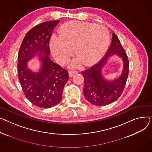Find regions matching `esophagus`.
<instances>
[{
	"instance_id": "1",
	"label": "esophagus",
	"mask_w": 152,
	"mask_h": 152,
	"mask_svg": "<svg viewBox=\"0 0 152 152\" xmlns=\"http://www.w3.org/2000/svg\"><path fill=\"white\" fill-rule=\"evenodd\" d=\"M77 73H78V72H77V71H70V72H69V77H72L74 75L77 74Z\"/></svg>"
}]
</instances>
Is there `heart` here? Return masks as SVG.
Here are the masks:
<instances>
[{"label":"heart","mask_w":152,"mask_h":152,"mask_svg":"<svg viewBox=\"0 0 152 152\" xmlns=\"http://www.w3.org/2000/svg\"><path fill=\"white\" fill-rule=\"evenodd\" d=\"M109 40V32L104 26L93 23L74 21L62 26L61 36L53 35L50 48L55 59L63 64L73 54L77 55L70 63V68L81 66L83 62L90 65L104 53Z\"/></svg>","instance_id":"heart-1"}]
</instances>
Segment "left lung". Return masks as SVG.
Wrapping results in <instances>:
<instances>
[{
    "label": "left lung",
    "mask_w": 152,
    "mask_h": 152,
    "mask_svg": "<svg viewBox=\"0 0 152 152\" xmlns=\"http://www.w3.org/2000/svg\"><path fill=\"white\" fill-rule=\"evenodd\" d=\"M116 54L123 61L124 67L121 75L110 80L102 75L103 66L108 59ZM129 73V61L124 50L117 35L113 32L112 42L104 58L98 63L82 72L85 86L83 94L85 99L96 105H109L117 100L125 86Z\"/></svg>",
    "instance_id": "1"
}]
</instances>
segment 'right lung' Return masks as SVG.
Masks as SVG:
<instances>
[{
	"label": "right lung",
	"instance_id": "1",
	"mask_svg": "<svg viewBox=\"0 0 152 152\" xmlns=\"http://www.w3.org/2000/svg\"><path fill=\"white\" fill-rule=\"evenodd\" d=\"M59 20L40 23L25 35L18 56V75L26 97L32 104L48 109L59 104L65 84L68 81L67 70L50 58L49 42ZM39 57L41 67L33 72L28 61Z\"/></svg>",
	"mask_w": 152,
	"mask_h": 152
}]
</instances>
